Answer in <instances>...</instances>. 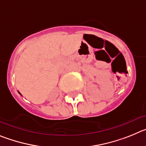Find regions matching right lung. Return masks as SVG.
Segmentation results:
<instances>
[{
  "label": "right lung",
  "mask_w": 146,
  "mask_h": 146,
  "mask_svg": "<svg viewBox=\"0 0 146 146\" xmlns=\"http://www.w3.org/2000/svg\"><path fill=\"white\" fill-rule=\"evenodd\" d=\"M19 94H20V92H19Z\"/></svg>",
  "instance_id": "add662e5"
}]
</instances>
